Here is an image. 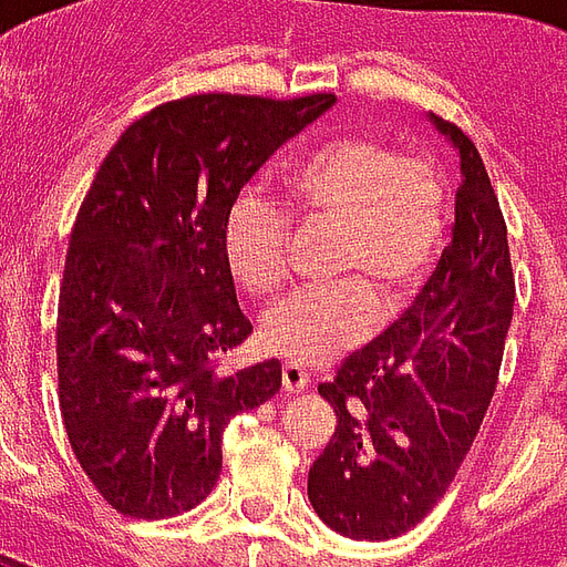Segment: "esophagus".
Here are the masks:
<instances>
[{
    "instance_id": "34e87169",
    "label": "esophagus",
    "mask_w": 567,
    "mask_h": 567,
    "mask_svg": "<svg viewBox=\"0 0 567 567\" xmlns=\"http://www.w3.org/2000/svg\"><path fill=\"white\" fill-rule=\"evenodd\" d=\"M282 388L288 393H303V390H309V372L303 367H297V363H285Z\"/></svg>"
}]
</instances>
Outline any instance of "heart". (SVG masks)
<instances>
[{
  "label": "heart",
  "instance_id": "obj_1",
  "mask_svg": "<svg viewBox=\"0 0 567 567\" xmlns=\"http://www.w3.org/2000/svg\"><path fill=\"white\" fill-rule=\"evenodd\" d=\"M288 208L306 228L333 230L337 288L300 291L267 309L264 351L291 363L337 358L369 333L372 300L409 303L433 272L447 237V188L430 162L402 155L379 137L346 134L306 155L285 183ZM291 217L264 192L234 200L221 249L234 279L267 297L288 276Z\"/></svg>",
  "mask_w": 567,
  "mask_h": 567
}]
</instances>
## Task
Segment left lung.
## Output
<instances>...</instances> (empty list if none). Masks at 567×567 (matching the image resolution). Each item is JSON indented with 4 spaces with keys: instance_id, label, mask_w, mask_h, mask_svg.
Here are the masks:
<instances>
[{
    "instance_id": "8db88e82",
    "label": "left lung",
    "mask_w": 567,
    "mask_h": 567,
    "mask_svg": "<svg viewBox=\"0 0 567 567\" xmlns=\"http://www.w3.org/2000/svg\"><path fill=\"white\" fill-rule=\"evenodd\" d=\"M430 123L460 153L454 237L409 312L318 384L337 433L309 468V502L354 540L414 529L447 493L496 393L514 316L505 216L481 153L454 123Z\"/></svg>"
}]
</instances>
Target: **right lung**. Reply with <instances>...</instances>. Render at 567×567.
Here are the masks:
<instances>
[{
	"mask_svg": "<svg viewBox=\"0 0 567 567\" xmlns=\"http://www.w3.org/2000/svg\"><path fill=\"white\" fill-rule=\"evenodd\" d=\"M337 95L207 92L134 120L74 219L56 369L71 451L104 502L167 519L209 496L230 417L282 388V363L225 369L251 333L225 221L255 171Z\"/></svg>",
	"mask_w": 567,
	"mask_h": 567,
	"instance_id": "1",
	"label": "right lung"
}]
</instances>
